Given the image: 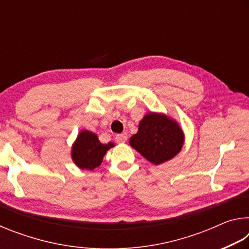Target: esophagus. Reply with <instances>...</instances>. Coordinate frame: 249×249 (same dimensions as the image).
Returning a JSON list of instances; mask_svg holds the SVG:
<instances>
[{
	"label": "esophagus",
	"instance_id": "esophagus-1",
	"mask_svg": "<svg viewBox=\"0 0 249 249\" xmlns=\"http://www.w3.org/2000/svg\"><path fill=\"white\" fill-rule=\"evenodd\" d=\"M115 141L117 142H125L126 141H127V134H126V133L117 134L115 136Z\"/></svg>",
	"mask_w": 249,
	"mask_h": 249
}]
</instances>
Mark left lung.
I'll return each mask as SVG.
<instances>
[{"mask_svg":"<svg viewBox=\"0 0 249 249\" xmlns=\"http://www.w3.org/2000/svg\"><path fill=\"white\" fill-rule=\"evenodd\" d=\"M130 146L148 160L159 165L174 158L183 145V133L175 121L165 115L149 113L141 121Z\"/></svg>","mask_w":249,"mask_h":249,"instance_id":"8db88e82","label":"left lung"}]
</instances>
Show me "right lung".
<instances>
[{
	"label": "right lung",
	"instance_id": "1",
	"mask_svg": "<svg viewBox=\"0 0 249 249\" xmlns=\"http://www.w3.org/2000/svg\"><path fill=\"white\" fill-rule=\"evenodd\" d=\"M113 146L112 142L102 144L95 134L83 130L72 147V159L81 169L93 170L101 165L105 153Z\"/></svg>",
	"mask_w": 249,
	"mask_h": 249
}]
</instances>
